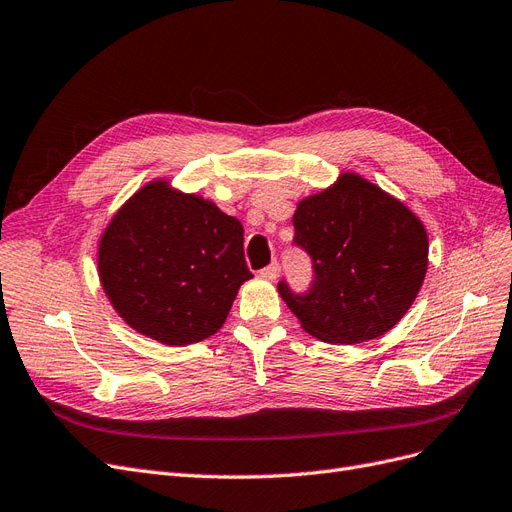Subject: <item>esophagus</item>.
Here are the masks:
<instances>
[{"mask_svg":"<svg viewBox=\"0 0 512 512\" xmlns=\"http://www.w3.org/2000/svg\"><path fill=\"white\" fill-rule=\"evenodd\" d=\"M259 274H261V278H266V280H276L278 278V266H276V263H270V266L263 268Z\"/></svg>","mask_w":512,"mask_h":512,"instance_id":"obj_1","label":"esophagus"}]
</instances>
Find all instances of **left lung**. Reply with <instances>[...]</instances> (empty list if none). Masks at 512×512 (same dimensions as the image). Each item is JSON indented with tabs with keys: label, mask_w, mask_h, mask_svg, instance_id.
<instances>
[{
	"label": "left lung",
	"mask_w": 512,
	"mask_h": 512,
	"mask_svg": "<svg viewBox=\"0 0 512 512\" xmlns=\"http://www.w3.org/2000/svg\"><path fill=\"white\" fill-rule=\"evenodd\" d=\"M295 242L314 261V285L278 293L301 329L320 342L361 344L382 337L407 314L428 270V232L411 208L363 175L297 202Z\"/></svg>",
	"instance_id": "8db88e82"
}]
</instances>
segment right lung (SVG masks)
Returning a JSON list of instances; mask_svg holds the SVG:
<instances>
[{"label": "right lung", "mask_w": 512, "mask_h": 512, "mask_svg": "<svg viewBox=\"0 0 512 512\" xmlns=\"http://www.w3.org/2000/svg\"><path fill=\"white\" fill-rule=\"evenodd\" d=\"M242 223L170 179H151L105 225L97 246L101 287L137 333L164 346L215 335L242 282Z\"/></svg>", "instance_id": "right-lung-1"}]
</instances>
